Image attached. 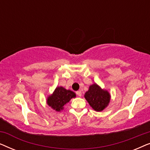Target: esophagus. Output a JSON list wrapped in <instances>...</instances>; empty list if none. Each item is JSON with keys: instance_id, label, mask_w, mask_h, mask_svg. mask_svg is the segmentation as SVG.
<instances>
[{"instance_id": "obj_1", "label": "esophagus", "mask_w": 150, "mask_h": 150, "mask_svg": "<svg viewBox=\"0 0 150 150\" xmlns=\"http://www.w3.org/2000/svg\"><path fill=\"white\" fill-rule=\"evenodd\" d=\"M76 94L79 96V97H81V96H82V92L81 91H76Z\"/></svg>"}]
</instances>
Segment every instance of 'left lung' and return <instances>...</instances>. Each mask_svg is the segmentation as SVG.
<instances>
[{
    "mask_svg": "<svg viewBox=\"0 0 150 150\" xmlns=\"http://www.w3.org/2000/svg\"><path fill=\"white\" fill-rule=\"evenodd\" d=\"M85 98L94 110L102 111L107 107L110 100V94L107 90L102 89L96 83L89 86L85 93Z\"/></svg>",
    "mask_w": 150,
    "mask_h": 150,
    "instance_id": "left-lung-1",
    "label": "left lung"
}]
</instances>
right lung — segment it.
<instances>
[{"label":"right lung","mask_w":150,"mask_h":150,"mask_svg":"<svg viewBox=\"0 0 150 150\" xmlns=\"http://www.w3.org/2000/svg\"><path fill=\"white\" fill-rule=\"evenodd\" d=\"M75 97L76 93L71 90L63 87H57L54 92L47 98L46 103L55 111L60 112L63 110L65 104Z\"/></svg>","instance_id":"add662e5"}]
</instances>
